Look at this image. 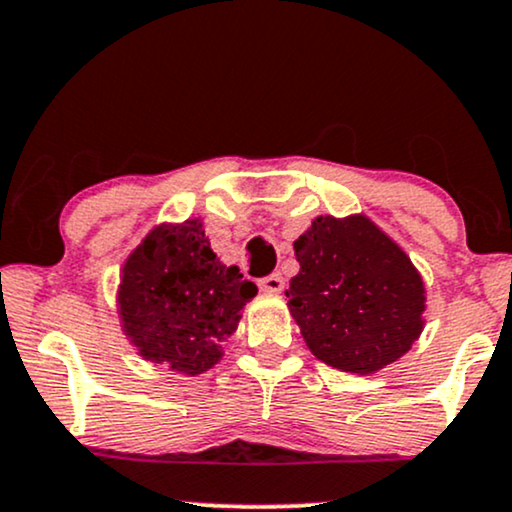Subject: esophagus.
Segmentation results:
<instances>
[{"label":"esophagus","mask_w":512,"mask_h":512,"mask_svg":"<svg viewBox=\"0 0 512 512\" xmlns=\"http://www.w3.org/2000/svg\"><path fill=\"white\" fill-rule=\"evenodd\" d=\"M257 286H260V290H264V293H281L286 283H283L281 274H269V276H262L260 281H257Z\"/></svg>","instance_id":"1"}]
</instances>
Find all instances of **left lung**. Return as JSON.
<instances>
[{
    "mask_svg": "<svg viewBox=\"0 0 512 512\" xmlns=\"http://www.w3.org/2000/svg\"><path fill=\"white\" fill-rule=\"evenodd\" d=\"M295 257L288 307L316 359L366 375L409 352L425 323L423 278L371 219L316 217Z\"/></svg>",
    "mask_w": 512,
    "mask_h": 512,
    "instance_id": "obj_1",
    "label": "left lung"
}]
</instances>
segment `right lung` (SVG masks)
<instances>
[{"label":"right lung","mask_w":512,"mask_h":512,"mask_svg":"<svg viewBox=\"0 0 512 512\" xmlns=\"http://www.w3.org/2000/svg\"><path fill=\"white\" fill-rule=\"evenodd\" d=\"M255 295L238 267L217 260L200 219L160 224L122 267V331L146 361L198 375L222 359Z\"/></svg>","instance_id":"1"}]
</instances>
